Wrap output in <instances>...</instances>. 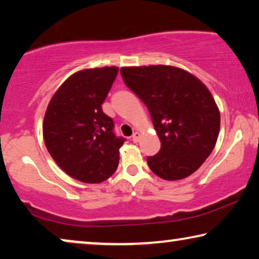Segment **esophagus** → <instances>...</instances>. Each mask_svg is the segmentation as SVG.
Returning a JSON list of instances; mask_svg holds the SVG:
<instances>
[{"mask_svg":"<svg viewBox=\"0 0 259 259\" xmlns=\"http://www.w3.org/2000/svg\"><path fill=\"white\" fill-rule=\"evenodd\" d=\"M139 139H140V133H139V132H134L133 135H132V140H133V142H138Z\"/></svg>","mask_w":259,"mask_h":259,"instance_id":"obj_1","label":"esophagus"}]
</instances>
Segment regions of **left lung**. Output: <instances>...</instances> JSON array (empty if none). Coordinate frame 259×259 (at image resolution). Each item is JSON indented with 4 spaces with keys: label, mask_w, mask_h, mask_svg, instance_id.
Returning a JSON list of instances; mask_svg holds the SVG:
<instances>
[{
    "label": "left lung",
    "mask_w": 259,
    "mask_h": 259,
    "mask_svg": "<svg viewBox=\"0 0 259 259\" xmlns=\"http://www.w3.org/2000/svg\"><path fill=\"white\" fill-rule=\"evenodd\" d=\"M120 74L145 103L160 138V152L147 157L150 170L165 181L190 176L212 153L220 131V112L209 90L172 66L122 67Z\"/></svg>",
    "instance_id": "1"
}]
</instances>
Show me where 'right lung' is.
<instances>
[{
  "label": "right lung",
  "mask_w": 259,
  "mask_h": 259,
  "mask_svg": "<svg viewBox=\"0 0 259 259\" xmlns=\"http://www.w3.org/2000/svg\"><path fill=\"white\" fill-rule=\"evenodd\" d=\"M118 67L79 70L66 79L47 106L42 124L46 148L70 177L102 183L118 168L125 139L113 132L112 118L102 104L117 77Z\"/></svg>",
  "instance_id": "obj_1"
}]
</instances>
